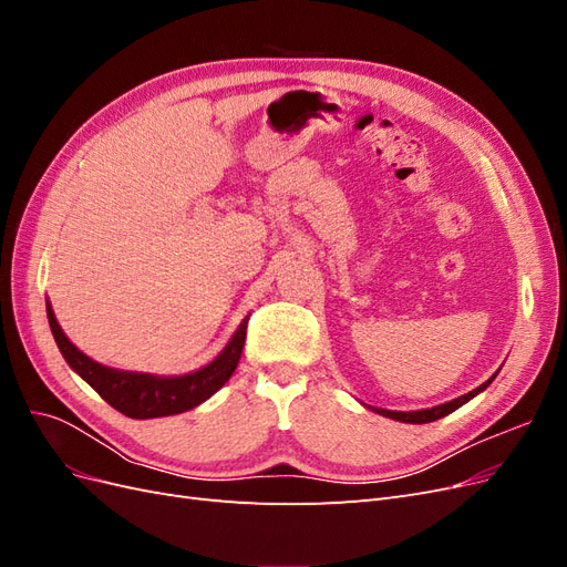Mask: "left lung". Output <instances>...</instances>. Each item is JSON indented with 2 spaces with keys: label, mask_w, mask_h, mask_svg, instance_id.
<instances>
[{
  "label": "left lung",
  "mask_w": 567,
  "mask_h": 567,
  "mask_svg": "<svg viewBox=\"0 0 567 567\" xmlns=\"http://www.w3.org/2000/svg\"><path fill=\"white\" fill-rule=\"evenodd\" d=\"M494 375H496V373H494ZM494 375H492L489 381H485L483 385H480V388H475V390H471V392H466V394H461V398H456V400H452V402L437 404V406H433V409H421V411H390V409H379V406H371V409L375 411V414L394 419V421H402V423H431V421H437V419H442V416L452 414V411H456L458 406H463L466 402H471L477 392H483V390L494 381Z\"/></svg>",
  "instance_id": "left-lung-1"
}]
</instances>
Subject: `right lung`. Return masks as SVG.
I'll return each instance as SVG.
<instances>
[{
  "instance_id": "obj_1",
  "label": "right lung",
  "mask_w": 567,
  "mask_h": 567,
  "mask_svg": "<svg viewBox=\"0 0 567 567\" xmlns=\"http://www.w3.org/2000/svg\"><path fill=\"white\" fill-rule=\"evenodd\" d=\"M47 317L51 333H54V340L68 367H71L82 381H87L101 394V400H106L113 409L120 411V414H125L130 419H161L182 414V411L194 409L200 402L213 398V394L231 379L234 369L238 367L248 329L246 317L231 336L229 346L221 350L208 367L184 375H151L136 371H120L94 362V359L80 352L73 342L65 338L49 302Z\"/></svg>"
}]
</instances>
